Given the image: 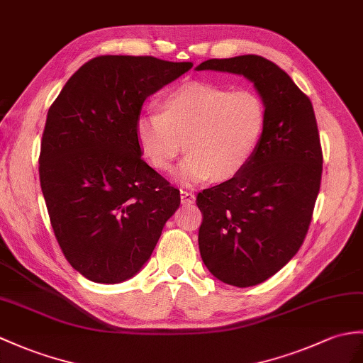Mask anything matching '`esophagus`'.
<instances>
[{"mask_svg": "<svg viewBox=\"0 0 363 363\" xmlns=\"http://www.w3.org/2000/svg\"><path fill=\"white\" fill-rule=\"evenodd\" d=\"M195 199H196V196H195V193H193V191H190V190H181V201H182L184 206L193 204V202H195Z\"/></svg>", "mask_w": 363, "mask_h": 363, "instance_id": "1", "label": "esophagus"}]
</instances>
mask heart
I'll return each mask as SVG.
<instances>
[{
  "label": "heart",
  "mask_w": 363,
  "mask_h": 363,
  "mask_svg": "<svg viewBox=\"0 0 363 363\" xmlns=\"http://www.w3.org/2000/svg\"><path fill=\"white\" fill-rule=\"evenodd\" d=\"M162 113H142L136 138L143 156L168 172L185 147L182 184L238 176L255 156L267 122L266 105L250 89L230 91L207 82H185L167 91Z\"/></svg>",
  "instance_id": "b5f03b06"
}]
</instances>
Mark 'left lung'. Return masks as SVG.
I'll use <instances>...</instances> for the list:
<instances>
[{"instance_id": "1", "label": "left lung", "mask_w": 363, "mask_h": 363, "mask_svg": "<svg viewBox=\"0 0 363 363\" xmlns=\"http://www.w3.org/2000/svg\"><path fill=\"white\" fill-rule=\"evenodd\" d=\"M196 69L242 75L266 105V130L249 165L196 198L206 267L225 284L249 288L288 264L309 229L323 164L314 108L281 67L259 55L212 58Z\"/></svg>"}]
</instances>
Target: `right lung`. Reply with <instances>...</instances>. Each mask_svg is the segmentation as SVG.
<instances>
[{
	"instance_id": "add662e5",
	"label": "right lung",
	"mask_w": 363,
	"mask_h": 363,
	"mask_svg": "<svg viewBox=\"0 0 363 363\" xmlns=\"http://www.w3.org/2000/svg\"><path fill=\"white\" fill-rule=\"evenodd\" d=\"M191 62L102 55L83 65L50 105L40 184L58 244L94 283H122L153 254L179 190L142 159L136 121L145 99Z\"/></svg>"
}]
</instances>
